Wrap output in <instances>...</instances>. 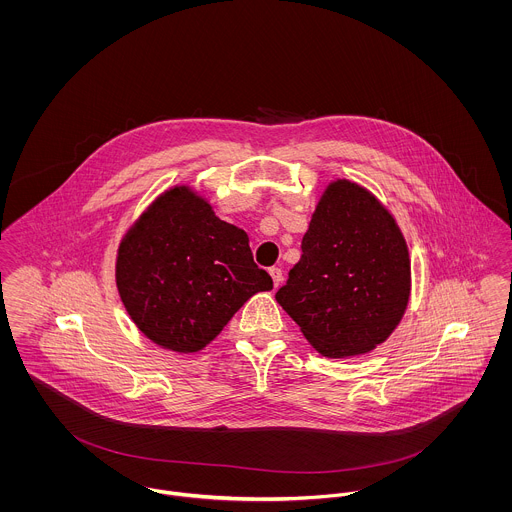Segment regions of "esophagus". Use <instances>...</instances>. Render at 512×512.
<instances>
[{
	"mask_svg": "<svg viewBox=\"0 0 512 512\" xmlns=\"http://www.w3.org/2000/svg\"><path fill=\"white\" fill-rule=\"evenodd\" d=\"M269 275L273 278V284H275V288L280 286V282H282V271L278 269V267H273L271 271H269Z\"/></svg>",
	"mask_w": 512,
	"mask_h": 512,
	"instance_id": "obj_1",
	"label": "esophagus"
}]
</instances>
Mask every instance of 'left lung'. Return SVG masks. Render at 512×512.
Masks as SVG:
<instances>
[{
	"label": "left lung",
	"mask_w": 512,
	"mask_h": 512,
	"mask_svg": "<svg viewBox=\"0 0 512 512\" xmlns=\"http://www.w3.org/2000/svg\"><path fill=\"white\" fill-rule=\"evenodd\" d=\"M409 296V249L392 212L353 181H331L276 302L317 353L349 358L394 333Z\"/></svg>",
	"instance_id": "1"
}]
</instances>
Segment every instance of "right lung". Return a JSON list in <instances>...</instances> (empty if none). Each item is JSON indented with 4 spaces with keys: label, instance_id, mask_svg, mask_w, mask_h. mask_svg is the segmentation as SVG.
<instances>
[{
    "label": "right lung",
    "instance_id": "right-lung-1",
    "mask_svg": "<svg viewBox=\"0 0 512 512\" xmlns=\"http://www.w3.org/2000/svg\"><path fill=\"white\" fill-rule=\"evenodd\" d=\"M120 300L161 349L198 353L273 278L253 263L249 237L220 220L189 185L161 193L120 239Z\"/></svg>",
    "mask_w": 512,
    "mask_h": 512
}]
</instances>
